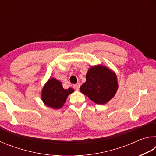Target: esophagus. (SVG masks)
<instances>
[{
	"label": "esophagus",
	"instance_id": "1",
	"mask_svg": "<svg viewBox=\"0 0 156 156\" xmlns=\"http://www.w3.org/2000/svg\"><path fill=\"white\" fill-rule=\"evenodd\" d=\"M80 83H77L73 85V89H75V90H78L79 89H80Z\"/></svg>",
	"mask_w": 156,
	"mask_h": 156
}]
</instances>
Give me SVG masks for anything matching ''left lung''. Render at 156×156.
Here are the masks:
<instances>
[{
	"instance_id": "left-lung-1",
	"label": "left lung",
	"mask_w": 156,
	"mask_h": 156,
	"mask_svg": "<svg viewBox=\"0 0 156 156\" xmlns=\"http://www.w3.org/2000/svg\"><path fill=\"white\" fill-rule=\"evenodd\" d=\"M118 87L115 73L104 66L98 65L88 71L80 91L95 103L103 105L114 96Z\"/></svg>"
}]
</instances>
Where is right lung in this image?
Here are the masks:
<instances>
[{
  "mask_svg": "<svg viewBox=\"0 0 156 156\" xmlns=\"http://www.w3.org/2000/svg\"><path fill=\"white\" fill-rule=\"evenodd\" d=\"M73 91L72 88L63 89L60 81L51 78L44 86L41 98L47 106L54 109H60L64 105L67 96Z\"/></svg>",
  "mask_w": 156,
  "mask_h": 156,
  "instance_id": "1",
  "label": "right lung"
}]
</instances>
